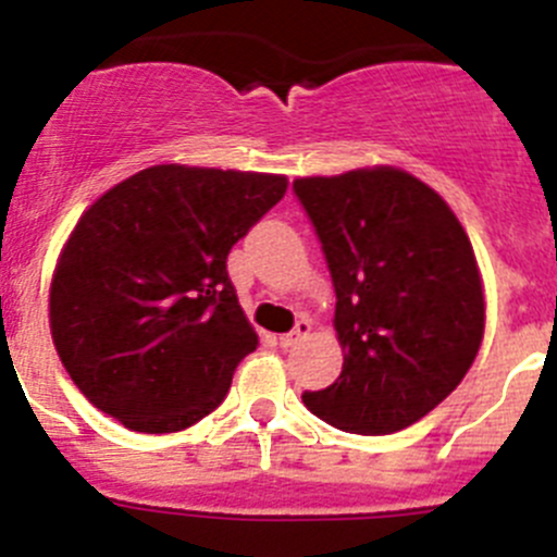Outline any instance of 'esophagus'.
Here are the masks:
<instances>
[{"mask_svg": "<svg viewBox=\"0 0 557 557\" xmlns=\"http://www.w3.org/2000/svg\"><path fill=\"white\" fill-rule=\"evenodd\" d=\"M311 333V322L309 320H298V325L293 327L289 333H284V336H278V344H282L284 349L287 347H295V344L300 342V338H306Z\"/></svg>", "mask_w": 557, "mask_h": 557, "instance_id": "obj_1", "label": "esophagus"}]
</instances>
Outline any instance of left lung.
Masks as SVG:
<instances>
[{
  "mask_svg": "<svg viewBox=\"0 0 557 557\" xmlns=\"http://www.w3.org/2000/svg\"><path fill=\"white\" fill-rule=\"evenodd\" d=\"M336 287L342 374L306 391L317 418L355 434L421 421L468 374L484 338L473 246L434 188L396 166L293 183Z\"/></svg>",
  "mask_w": 557,
  "mask_h": 557,
  "instance_id": "8db88e82",
  "label": "left lung"
}]
</instances>
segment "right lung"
<instances>
[{
    "instance_id": "obj_1",
    "label": "right lung",
    "mask_w": 557,
    "mask_h": 557,
    "mask_svg": "<svg viewBox=\"0 0 557 557\" xmlns=\"http://www.w3.org/2000/svg\"><path fill=\"white\" fill-rule=\"evenodd\" d=\"M287 177L158 163L111 185L67 235L49 287L57 355L125 429H188L259 344L226 273Z\"/></svg>"
}]
</instances>
